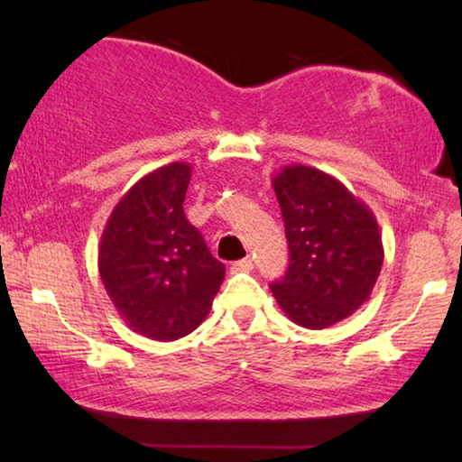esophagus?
I'll list each match as a JSON object with an SVG mask.
<instances>
[{"mask_svg":"<svg viewBox=\"0 0 462 462\" xmlns=\"http://www.w3.org/2000/svg\"><path fill=\"white\" fill-rule=\"evenodd\" d=\"M252 258H242V261H236L231 264V271L233 273H248V271H252Z\"/></svg>","mask_w":462,"mask_h":462,"instance_id":"1","label":"esophagus"}]
</instances>
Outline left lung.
Instances as JSON below:
<instances>
[{
    "label": "left lung",
    "instance_id": "1",
    "mask_svg": "<svg viewBox=\"0 0 462 462\" xmlns=\"http://www.w3.org/2000/svg\"><path fill=\"white\" fill-rule=\"evenodd\" d=\"M290 264L271 283L294 324L321 330L349 318L370 299L383 267L374 214L343 182L318 168L283 166L273 176Z\"/></svg>",
    "mask_w": 462,
    "mask_h": 462
}]
</instances>
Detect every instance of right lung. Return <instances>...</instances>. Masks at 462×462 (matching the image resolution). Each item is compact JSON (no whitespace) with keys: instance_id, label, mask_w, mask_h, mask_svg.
Segmentation results:
<instances>
[{"instance_id":"add662e5","label":"right lung","mask_w":462,"mask_h":462,"mask_svg":"<svg viewBox=\"0 0 462 462\" xmlns=\"http://www.w3.org/2000/svg\"><path fill=\"white\" fill-rule=\"evenodd\" d=\"M189 180L182 162L143 176L113 208L98 245V273L117 313L163 343L206 319L225 280V264L182 212Z\"/></svg>"}]
</instances>
